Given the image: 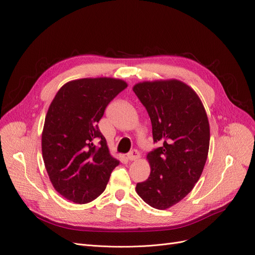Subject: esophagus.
<instances>
[{
	"mask_svg": "<svg viewBox=\"0 0 255 255\" xmlns=\"http://www.w3.org/2000/svg\"><path fill=\"white\" fill-rule=\"evenodd\" d=\"M140 158V152L137 149H133L130 150L128 154V159L130 161H135L138 160Z\"/></svg>",
	"mask_w": 255,
	"mask_h": 255,
	"instance_id": "1",
	"label": "esophagus"
}]
</instances>
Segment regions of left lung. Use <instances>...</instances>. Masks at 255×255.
I'll return each mask as SVG.
<instances>
[{
  "label": "left lung",
  "instance_id": "obj_1",
  "mask_svg": "<svg viewBox=\"0 0 255 255\" xmlns=\"http://www.w3.org/2000/svg\"><path fill=\"white\" fill-rule=\"evenodd\" d=\"M133 91L147 111L154 142L160 143L147 154L150 174L137 183L136 191L146 204L164 210L188 195L204 169L207 114L198 94L178 79L142 81Z\"/></svg>",
  "mask_w": 255,
  "mask_h": 255
}]
</instances>
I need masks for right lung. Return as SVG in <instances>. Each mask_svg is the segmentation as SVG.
Here are the masks:
<instances>
[{"instance_id": "1", "label": "right lung", "mask_w": 255, "mask_h": 255, "mask_svg": "<svg viewBox=\"0 0 255 255\" xmlns=\"http://www.w3.org/2000/svg\"><path fill=\"white\" fill-rule=\"evenodd\" d=\"M128 87L112 77L71 80L58 90L45 118L42 152L54 189L76 204L103 193L119 164L98 122L107 106Z\"/></svg>"}]
</instances>
